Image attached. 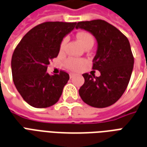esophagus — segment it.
Listing matches in <instances>:
<instances>
[{
  "instance_id": "34e87169",
  "label": "esophagus",
  "mask_w": 147,
  "mask_h": 147,
  "mask_svg": "<svg viewBox=\"0 0 147 147\" xmlns=\"http://www.w3.org/2000/svg\"><path fill=\"white\" fill-rule=\"evenodd\" d=\"M74 74H73V73H71V74H69V78H74Z\"/></svg>"
}]
</instances>
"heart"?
I'll return each mask as SVG.
<instances>
[{
	"mask_svg": "<svg viewBox=\"0 0 147 147\" xmlns=\"http://www.w3.org/2000/svg\"><path fill=\"white\" fill-rule=\"evenodd\" d=\"M77 37H78L79 42L81 43V45L83 46L84 48H85L86 46L89 45H93V44H94V38L89 33L80 32V33H78L77 34ZM66 40H67L66 37L63 38V40H62V42L60 44V47H59L60 51H63L64 48H65ZM84 63H85V62H84V59H78V58H69L65 62V66L70 70L78 71V70L81 69L82 66H84Z\"/></svg>",
	"mask_w": 147,
	"mask_h": 147,
	"instance_id": "obj_1",
	"label": "heart"
}]
</instances>
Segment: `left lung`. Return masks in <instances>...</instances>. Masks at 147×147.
<instances>
[{"instance_id": "left-lung-1", "label": "left lung", "mask_w": 147, "mask_h": 147, "mask_svg": "<svg viewBox=\"0 0 147 147\" xmlns=\"http://www.w3.org/2000/svg\"><path fill=\"white\" fill-rule=\"evenodd\" d=\"M76 28L89 31L97 40L92 69L101 74L99 77L84 74L79 95L91 107H110L121 97L130 81L134 66L130 43L118 29L102 19L78 22Z\"/></svg>"}]
</instances>
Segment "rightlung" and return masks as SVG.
Instances as JSON below:
<instances>
[{"label":"right lung","mask_w":147,"mask_h":147,"mask_svg":"<svg viewBox=\"0 0 147 147\" xmlns=\"http://www.w3.org/2000/svg\"><path fill=\"white\" fill-rule=\"evenodd\" d=\"M77 22H45L31 29L18 44L11 58L15 86L22 98L36 108H47L60 98L69 76L46 72L48 65L59 52L62 40Z\"/></svg>","instance_id":"obj_1"}]
</instances>
